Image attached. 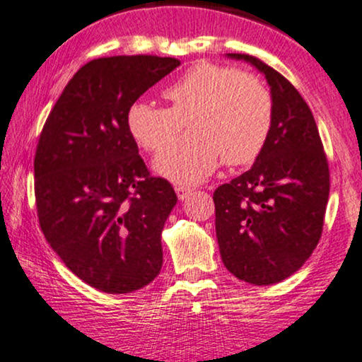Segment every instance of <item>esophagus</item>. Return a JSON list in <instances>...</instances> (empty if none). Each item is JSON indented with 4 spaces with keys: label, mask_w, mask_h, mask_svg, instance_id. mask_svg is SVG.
Listing matches in <instances>:
<instances>
[{
    "label": "esophagus",
    "mask_w": 362,
    "mask_h": 362,
    "mask_svg": "<svg viewBox=\"0 0 362 362\" xmlns=\"http://www.w3.org/2000/svg\"><path fill=\"white\" fill-rule=\"evenodd\" d=\"M176 193H177V198H180L181 202H185V199L191 194V189L186 188V186H176Z\"/></svg>",
    "instance_id": "34e87169"
}]
</instances>
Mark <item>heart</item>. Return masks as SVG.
<instances>
[{
	"instance_id": "heart-1",
	"label": "heart",
	"mask_w": 362,
	"mask_h": 362,
	"mask_svg": "<svg viewBox=\"0 0 362 362\" xmlns=\"http://www.w3.org/2000/svg\"><path fill=\"white\" fill-rule=\"evenodd\" d=\"M169 106L135 101L127 130L140 147L156 152L175 136L182 122L190 134L159 152L157 174L180 186H194L225 164H247L264 147L273 101L264 84L233 67L197 62L163 91Z\"/></svg>"
}]
</instances>
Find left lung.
<instances>
[{"label": "left lung", "mask_w": 362, "mask_h": 362, "mask_svg": "<svg viewBox=\"0 0 362 362\" xmlns=\"http://www.w3.org/2000/svg\"><path fill=\"white\" fill-rule=\"evenodd\" d=\"M264 74L273 122L252 168L214 193L225 267L264 286L300 269L317 247L329 202V164L315 118L296 88L257 57L227 54Z\"/></svg>", "instance_id": "obj_1"}]
</instances>
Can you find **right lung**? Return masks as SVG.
Masks as SVG:
<instances>
[{
    "label": "right lung",
    "instance_id": "add662e5",
    "mask_svg": "<svg viewBox=\"0 0 362 362\" xmlns=\"http://www.w3.org/2000/svg\"><path fill=\"white\" fill-rule=\"evenodd\" d=\"M180 64L157 55L84 64L38 139L33 171L42 232L64 264L100 291L140 290L163 267L160 233L177 197L169 181L147 171L125 115Z\"/></svg>",
    "mask_w": 362,
    "mask_h": 362
}]
</instances>
